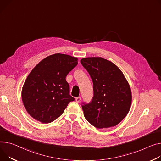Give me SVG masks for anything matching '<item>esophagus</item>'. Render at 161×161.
I'll use <instances>...</instances> for the list:
<instances>
[{
	"mask_svg": "<svg viewBox=\"0 0 161 161\" xmlns=\"http://www.w3.org/2000/svg\"><path fill=\"white\" fill-rule=\"evenodd\" d=\"M76 102H80L81 101V98L80 97H77L76 98Z\"/></svg>",
	"mask_w": 161,
	"mask_h": 161,
	"instance_id": "1",
	"label": "esophagus"
}]
</instances>
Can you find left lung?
Wrapping results in <instances>:
<instances>
[{
	"label": "left lung",
	"instance_id": "1",
	"mask_svg": "<svg viewBox=\"0 0 161 161\" xmlns=\"http://www.w3.org/2000/svg\"><path fill=\"white\" fill-rule=\"evenodd\" d=\"M93 83V97L81 108L87 120L98 129L114 127L127 115L131 103V91L122 71L102 58L80 61Z\"/></svg>",
	"mask_w": 161,
	"mask_h": 161
}]
</instances>
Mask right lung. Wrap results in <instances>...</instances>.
<instances>
[{"instance_id": "add662e5", "label": "right lung", "mask_w": 161, "mask_h": 161, "mask_svg": "<svg viewBox=\"0 0 161 161\" xmlns=\"http://www.w3.org/2000/svg\"><path fill=\"white\" fill-rule=\"evenodd\" d=\"M78 65V59L55 53L42 59L31 71L22 90L25 108L34 119L44 124L59 117L69 102L75 99L70 95L66 76Z\"/></svg>"}]
</instances>
